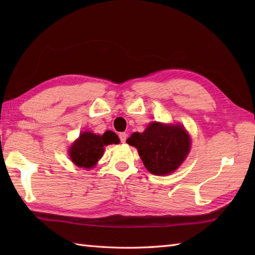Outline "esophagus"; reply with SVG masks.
Returning <instances> with one entry per match:
<instances>
[{"instance_id": "34e87169", "label": "esophagus", "mask_w": 255, "mask_h": 255, "mask_svg": "<svg viewBox=\"0 0 255 255\" xmlns=\"http://www.w3.org/2000/svg\"><path fill=\"white\" fill-rule=\"evenodd\" d=\"M119 139H121V141H122L123 143L126 142L127 133H126V132H121V133H119Z\"/></svg>"}]
</instances>
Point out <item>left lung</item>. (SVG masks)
Here are the masks:
<instances>
[{
	"instance_id": "1",
	"label": "left lung",
	"mask_w": 255,
	"mask_h": 255,
	"mask_svg": "<svg viewBox=\"0 0 255 255\" xmlns=\"http://www.w3.org/2000/svg\"><path fill=\"white\" fill-rule=\"evenodd\" d=\"M127 143L137 148L143 164L154 175H167L180 166L191 149L182 125L150 123L143 132H133Z\"/></svg>"
}]
</instances>
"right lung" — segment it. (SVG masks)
<instances>
[{
	"mask_svg": "<svg viewBox=\"0 0 255 255\" xmlns=\"http://www.w3.org/2000/svg\"><path fill=\"white\" fill-rule=\"evenodd\" d=\"M118 142L117 134L111 130L104 132L102 136L91 131H84L80 133V137L70 147V159L75 165L90 170L102 158L105 145Z\"/></svg>",
	"mask_w": 255,
	"mask_h": 255,
	"instance_id": "1",
	"label": "right lung"
}]
</instances>
